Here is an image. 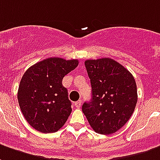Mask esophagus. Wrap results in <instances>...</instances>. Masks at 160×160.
I'll return each instance as SVG.
<instances>
[{
  "instance_id": "esophagus-1",
  "label": "esophagus",
  "mask_w": 160,
  "mask_h": 160,
  "mask_svg": "<svg viewBox=\"0 0 160 160\" xmlns=\"http://www.w3.org/2000/svg\"><path fill=\"white\" fill-rule=\"evenodd\" d=\"M81 100H79V101H77L74 102V106L77 108H80V107H81Z\"/></svg>"
}]
</instances>
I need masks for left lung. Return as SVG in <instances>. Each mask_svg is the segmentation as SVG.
I'll list each match as a JSON object with an SVG mask.
<instances>
[{"mask_svg": "<svg viewBox=\"0 0 160 160\" xmlns=\"http://www.w3.org/2000/svg\"><path fill=\"white\" fill-rule=\"evenodd\" d=\"M91 80L92 99L82 111L92 128L99 134H113L128 121L137 102L133 75L115 60L108 58L85 62Z\"/></svg>", "mask_w": 160, "mask_h": 160, "instance_id": "obj_1", "label": "left lung"}]
</instances>
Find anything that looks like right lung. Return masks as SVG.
<instances>
[{"label":"right lung","mask_w":160,"mask_h":160,"mask_svg":"<svg viewBox=\"0 0 160 160\" xmlns=\"http://www.w3.org/2000/svg\"><path fill=\"white\" fill-rule=\"evenodd\" d=\"M78 63L76 59L50 58L32 65L23 74L18 100L25 119L36 131L53 133L67 121L72 108L62 81Z\"/></svg>","instance_id":"1"}]
</instances>
